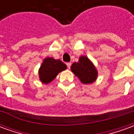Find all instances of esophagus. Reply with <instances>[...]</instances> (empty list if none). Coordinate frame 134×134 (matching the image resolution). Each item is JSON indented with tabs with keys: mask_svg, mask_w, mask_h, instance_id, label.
Returning <instances> with one entry per match:
<instances>
[{
	"mask_svg": "<svg viewBox=\"0 0 134 134\" xmlns=\"http://www.w3.org/2000/svg\"><path fill=\"white\" fill-rule=\"evenodd\" d=\"M67 67H68V69H70V67H71V62H67Z\"/></svg>",
	"mask_w": 134,
	"mask_h": 134,
	"instance_id": "esophagus-1",
	"label": "esophagus"
}]
</instances>
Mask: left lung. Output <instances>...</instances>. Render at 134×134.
<instances>
[{
    "label": "left lung",
    "instance_id": "1",
    "mask_svg": "<svg viewBox=\"0 0 134 134\" xmlns=\"http://www.w3.org/2000/svg\"><path fill=\"white\" fill-rule=\"evenodd\" d=\"M71 71L83 84H92L98 78V70L86 56H80L79 61L72 64Z\"/></svg>",
    "mask_w": 134,
    "mask_h": 134
}]
</instances>
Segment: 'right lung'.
Masks as SVG:
<instances>
[{"label":"right lung","instance_id":"right-lung-1","mask_svg":"<svg viewBox=\"0 0 134 134\" xmlns=\"http://www.w3.org/2000/svg\"><path fill=\"white\" fill-rule=\"evenodd\" d=\"M67 69V66L59 59L46 57L38 69L39 80L43 84H49L53 81L59 73Z\"/></svg>","mask_w":134,"mask_h":134}]
</instances>
